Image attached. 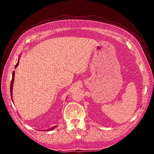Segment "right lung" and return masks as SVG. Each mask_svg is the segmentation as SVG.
<instances>
[{"label": "right lung", "instance_id": "right-lung-1", "mask_svg": "<svg viewBox=\"0 0 154 154\" xmlns=\"http://www.w3.org/2000/svg\"><path fill=\"white\" fill-rule=\"evenodd\" d=\"M19 61L18 60V62H17V64L15 65V67H17V66H18V64H19ZM14 74H15V72H13V73H12V79L11 82V98H12V87H13V82H14ZM56 127H57V126H55V127H54L53 128H52L49 129V130H48V131H51V130H52V129H54V128H56Z\"/></svg>", "mask_w": 154, "mask_h": 154}]
</instances>
